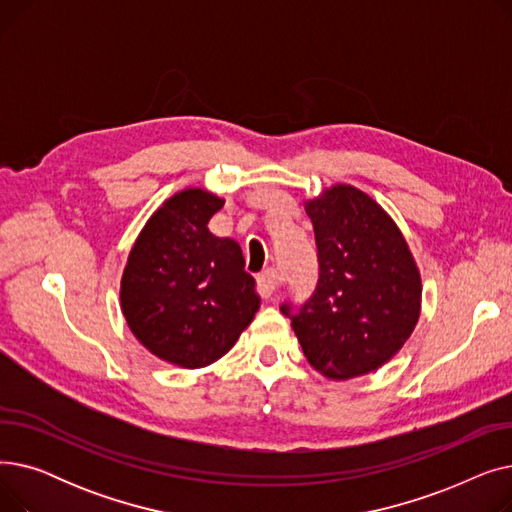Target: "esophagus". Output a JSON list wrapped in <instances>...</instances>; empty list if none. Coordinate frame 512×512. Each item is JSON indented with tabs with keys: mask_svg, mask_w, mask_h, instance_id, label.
Listing matches in <instances>:
<instances>
[{
	"mask_svg": "<svg viewBox=\"0 0 512 512\" xmlns=\"http://www.w3.org/2000/svg\"><path fill=\"white\" fill-rule=\"evenodd\" d=\"M257 290L263 299H274V294L278 290V272L276 270H265L259 278H257Z\"/></svg>",
	"mask_w": 512,
	"mask_h": 512,
	"instance_id": "34e87169",
	"label": "esophagus"
}]
</instances>
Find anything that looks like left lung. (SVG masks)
Listing matches in <instances>:
<instances>
[{
  "instance_id": "8db88e82",
  "label": "left lung",
  "mask_w": 512,
  "mask_h": 512,
  "mask_svg": "<svg viewBox=\"0 0 512 512\" xmlns=\"http://www.w3.org/2000/svg\"><path fill=\"white\" fill-rule=\"evenodd\" d=\"M317 245V284L286 301L307 361L348 380L390 361L411 336L421 303L413 255L390 215L355 186L338 184L305 205Z\"/></svg>"
}]
</instances>
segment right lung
Wrapping results in <instances>:
<instances>
[{"label": "right lung", "mask_w": 512, "mask_h": 512, "mask_svg": "<svg viewBox=\"0 0 512 512\" xmlns=\"http://www.w3.org/2000/svg\"><path fill=\"white\" fill-rule=\"evenodd\" d=\"M224 201L188 188L159 207L130 251L122 313L153 355L197 369L226 355L259 309L255 280L232 238L207 222Z\"/></svg>", "instance_id": "1"}]
</instances>
